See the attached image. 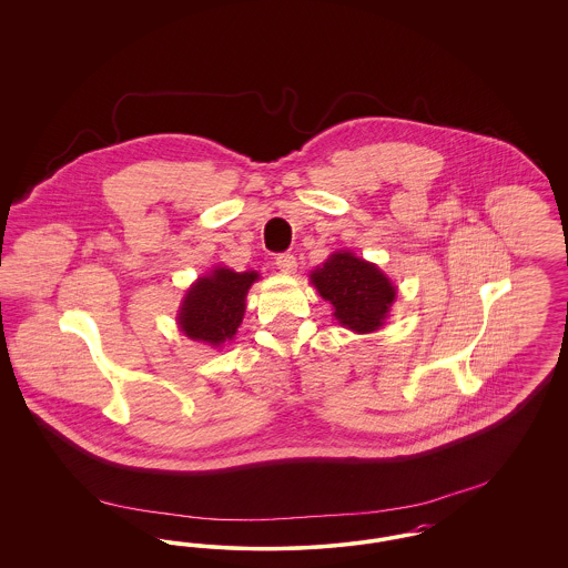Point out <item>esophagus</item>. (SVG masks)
<instances>
[{"label":"esophagus","instance_id":"esophagus-1","mask_svg":"<svg viewBox=\"0 0 568 568\" xmlns=\"http://www.w3.org/2000/svg\"><path fill=\"white\" fill-rule=\"evenodd\" d=\"M274 264H276V268L283 272V274H294L297 268L296 257H294L292 253H281Z\"/></svg>","mask_w":568,"mask_h":568}]
</instances>
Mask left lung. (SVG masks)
Returning <instances> with one entry per match:
<instances>
[{"label": "left lung", "instance_id": "left-lung-1", "mask_svg": "<svg viewBox=\"0 0 568 568\" xmlns=\"http://www.w3.org/2000/svg\"><path fill=\"white\" fill-rule=\"evenodd\" d=\"M311 283L334 306L338 324L357 334L375 332L385 324L396 300L394 283L352 251L332 253L322 268L311 272Z\"/></svg>", "mask_w": 568, "mask_h": 568}]
</instances>
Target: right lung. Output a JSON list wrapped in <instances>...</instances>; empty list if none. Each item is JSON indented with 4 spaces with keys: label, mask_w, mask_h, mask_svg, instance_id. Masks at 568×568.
Wrapping results in <instances>:
<instances>
[{
    "label": "right lung",
    "mask_w": 568,
    "mask_h": 568,
    "mask_svg": "<svg viewBox=\"0 0 568 568\" xmlns=\"http://www.w3.org/2000/svg\"><path fill=\"white\" fill-rule=\"evenodd\" d=\"M257 278L255 271L234 272L221 266L200 276L187 290L176 317L183 334L213 347L232 341L243 322L246 292Z\"/></svg>",
    "instance_id": "right-lung-1"
}]
</instances>
